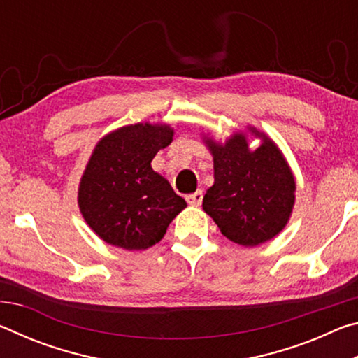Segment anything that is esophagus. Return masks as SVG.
I'll list each match as a JSON object with an SVG mask.
<instances>
[{
    "label": "esophagus",
    "instance_id": "esophagus-1",
    "mask_svg": "<svg viewBox=\"0 0 358 358\" xmlns=\"http://www.w3.org/2000/svg\"><path fill=\"white\" fill-rule=\"evenodd\" d=\"M202 199H203V192L201 189L189 194V196H186L187 203L192 205V207H199V205L202 203Z\"/></svg>",
    "mask_w": 358,
    "mask_h": 358
}]
</instances>
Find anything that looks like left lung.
I'll return each instance as SVG.
<instances>
[{
	"mask_svg": "<svg viewBox=\"0 0 358 358\" xmlns=\"http://www.w3.org/2000/svg\"><path fill=\"white\" fill-rule=\"evenodd\" d=\"M260 147L250 150L245 134L221 145L205 137L213 155L215 183L203 196V211L221 234L241 246H257L276 237L292 213L295 180L281 150L262 132Z\"/></svg>",
	"mask_w": 358,
	"mask_h": 358,
	"instance_id": "1",
	"label": "left lung"
}]
</instances>
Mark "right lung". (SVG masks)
I'll list each match as a JSON object with an SVG mask.
<instances>
[{
  "mask_svg": "<svg viewBox=\"0 0 358 358\" xmlns=\"http://www.w3.org/2000/svg\"><path fill=\"white\" fill-rule=\"evenodd\" d=\"M172 137L171 126L137 123L110 132L94 147L78 186V207L106 243L147 250L186 208L185 199L151 169L153 157Z\"/></svg>",
  "mask_w": 358,
  "mask_h": 358,
  "instance_id": "1",
  "label": "right lung"
}]
</instances>
